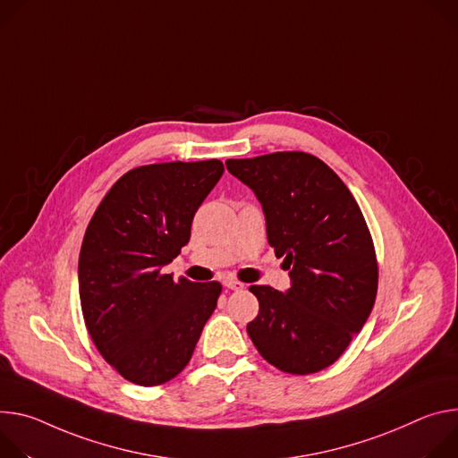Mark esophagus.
I'll return each mask as SVG.
<instances>
[{
  "label": "esophagus",
  "mask_w": 458,
  "mask_h": 458,
  "mask_svg": "<svg viewBox=\"0 0 458 458\" xmlns=\"http://www.w3.org/2000/svg\"><path fill=\"white\" fill-rule=\"evenodd\" d=\"M224 285H225L227 289H231V291H240V289L245 287V284H242V282H238V280H234V278H227V280L224 282Z\"/></svg>",
  "instance_id": "obj_1"
}]
</instances>
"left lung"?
Instances as JSON below:
<instances>
[{
	"label": "left lung",
	"mask_w": 458,
	"mask_h": 458,
	"mask_svg": "<svg viewBox=\"0 0 458 458\" xmlns=\"http://www.w3.org/2000/svg\"><path fill=\"white\" fill-rule=\"evenodd\" d=\"M225 165L260 199L269 245L291 276L287 293L249 287L260 310L247 335L280 371L318 373L342 357L377 298L378 264L364 215L338 174L308 152Z\"/></svg>",
	"instance_id": "8db88e82"
}]
</instances>
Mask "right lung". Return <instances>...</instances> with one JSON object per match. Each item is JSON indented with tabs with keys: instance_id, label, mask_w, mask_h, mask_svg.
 <instances>
[{
	"instance_id": "right-lung-1",
	"label": "right lung",
	"mask_w": 458,
	"mask_h": 458,
	"mask_svg": "<svg viewBox=\"0 0 458 458\" xmlns=\"http://www.w3.org/2000/svg\"><path fill=\"white\" fill-rule=\"evenodd\" d=\"M224 174L220 160L131 169L90 218L78 262L87 331L125 380L160 386L189 364L216 310L220 282L162 271L191 238L194 213Z\"/></svg>"
}]
</instances>
